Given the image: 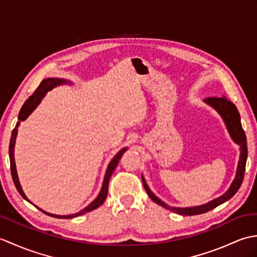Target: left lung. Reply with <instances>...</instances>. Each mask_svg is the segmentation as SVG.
Segmentation results:
<instances>
[{
  "label": "left lung",
  "instance_id": "8db88e82",
  "mask_svg": "<svg viewBox=\"0 0 257 257\" xmlns=\"http://www.w3.org/2000/svg\"><path fill=\"white\" fill-rule=\"evenodd\" d=\"M204 102L207 105L214 108L217 111V113L222 117L223 121L225 123V127L227 129L228 134H230L232 140L236 145L239 146V159L236 168V173L235 178L232 181L230 188L227 189L224 194H222L219 198L207 202L205 204L198 205V206H190V207H174L168 205L165 203L162 200H160L158 196L152 192L150 190L149 185L147 184L146 179L144 176L143 178V183L147 194L150 196V199L156 202L157 204L161 205L165 209L172 211L177 214L181 215H196V214H202V213H205L210 211L214 207L219 206L220 204L224 203L227 200H230L232 196L237 192V190L241 187L244 178V172H245V166H246V160H247V143H246V136H245L244 130L242 128L241 123V116H239V112L237 110L236 106L234 105L232 101L227 99L225 96L223 97H211L204 99Z\"/></svg>",
  "mask_w": 257,
  "mask_h": 257
}]
</instances>
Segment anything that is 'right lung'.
I'll use <instances>...</instances> for the list:
<instances>
[{"mask_svg":"<svg viewBox=\"0 0 257 257\" xmlns=\"http://www.w3.org/2000/svg\"><path fill=\"white\" fill-rule=\"evenodd\" d=\"M72 85L73 83L72 81H68L66 79H61V78H46L44 79L41 83V85L37 87V89L34 91V94H33L29 99H27L24 105L22 106L20 113H19V121L16 122L15 128L13 129L12 132V136H11V140H10V148H9V155H10V162H11V173H12V178H13V182L15 184L16 189H18L19 193L23 196V199H25L26 201H29L30 203L32 202L27 199V196L25 195L23 189L21 187V183H20V180H19V176H18V171H16V166H15V159H14V148H15V141H16V136H18V129H19V125L21 123V121H24V120L27 119V117L30 116V114L35 110L36 107L40 105L41 101L43 98L46 96V94L50 90H52L53 88H55L57 86H61V85ZM127 151V148H122L120 150L118 154L114 156L111 161L109 162L108 168L106 170L105 173V178H103V182H102V187L100 189V192L98 194L97 198L91 202L89 205H87L85 209L81 210L78 213H75V214H69V215H56V214H51V213L45 212L44 210L40 209L42 212H44L45 214L53 216V217H57V219H73V217L76 216H79V215H83L87 212H90L92 210L97 209V207H99L103 202H105L106 198H107V194H108V185H109V179H110L111 174L113 173L114 169L118 166L119 160L121 159L122 155L124 152ZM33 204V203H32Z\"/></svg>","mask_w":257,"mask_h":257,"instance_id":"right-lung-1","label":"right lung"}]
</instances>
